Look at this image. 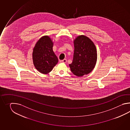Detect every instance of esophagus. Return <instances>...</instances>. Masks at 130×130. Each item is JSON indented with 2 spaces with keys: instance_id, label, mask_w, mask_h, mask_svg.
Wrapping results in <instances>:
<instances>
[{
  "instance_id": "34e87169",
  "label": "esophagus",
  "mask_w": 130,
  "mask_h": 130,
  "mask_svg": "<svg viewBox=\"0 0 130 130\" xmlns=\"http://www.w3.org/2000/svg\"><path fill=\"white\" fill-rule=\"evenodd\" d=\"M62 62L63 63H66V62H67V60H66V59H64L63 60H62Z\"/></svg>"
}]
</instances>
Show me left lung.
Here are the masks:
<instances>
[{"mask_svg":"<svg viewBox=\"0 0 130 130\" xmlns=\"http://www.w3.org/2000/svg\"><path fill=\"white\" fill-rule=\"evenodd\" d=\"M73 61L69 64L72 73L77 77L88 74L92 71L97 62V50L93 42L84 35L74 41Z\"/></svg>","mask_w":130,"mask_h":130,"instance_id":"obj_1","label":"left lung"}]
</instances>
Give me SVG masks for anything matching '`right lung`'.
Wrapping results in <instances>:
<instances>
[{"label":"right lung","mask_w":130,"mask_h":130,"mask_svg":"<svg viewBox=\"0 0 130 130\" xmlns=\"http://www.w3.org/2000/svg\"><path fill=\"white\" fill-rule=\"evenodd\" d=\"M53 47L51 39L45 36L39 39L33 49V64L36 69L42 73H49L58 62Z\"/></svg>","instance_id":"1"}]
</instances>
